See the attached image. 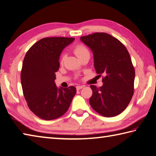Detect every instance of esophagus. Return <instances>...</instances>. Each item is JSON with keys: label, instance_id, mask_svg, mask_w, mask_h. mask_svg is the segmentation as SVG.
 <instances>
[{"label": "esophagus", "instance_id": "obj_1", "mask_svg": "<svg viewBox=\"0 0 156 156\" xmlns=\"http://www.w3.org/2000/svg\"><path fill=\"white\" fill-rule=\"evenodd\" d=\"M85 86L84 85H77V86H76V89H77V90H81V89H82L83 87H84Z\"/></svg>", "mask_w": 156, "mask_h": 156}]
</instances>
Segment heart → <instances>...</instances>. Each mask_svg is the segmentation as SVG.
<instances>
[{
    "label": "heart",
    "instance_id": "obj_1",
    "mask_svg": "<svg viewBox=\"0 0 156 156\" xmlns=\"http://www.w3.org/2000/svg\"><path fill=\"white\" fill-rule=\"evenodd\" d=\"M73 52L75 54V55L77 56L79 58L80 57L84 56L85 55H90V51L87 49L86 46H85L83 44H79L77 45L73 49ZM65 60V55H62L61 56V58H60V62L63 63Z\"/></svg>",
    "mask_w": 156,
    "mask_h": 156
}]
</instances>
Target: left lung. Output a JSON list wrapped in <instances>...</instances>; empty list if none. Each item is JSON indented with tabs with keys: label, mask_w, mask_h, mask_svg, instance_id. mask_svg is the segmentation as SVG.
I'll list each match as a JSON object with an SVG mask.
<instances>
[{
	"label": "left lung",
	"mask_w": 156,
	"mask_h": 156,
	"mask_svg": "<svg viewBox=\"0 0 156 156\" xmlns=\"http://www.w3.org/2000/svg\"><path fill=\"white\" fill-rule=\"evenodd\" d=\"M91 50L94 67L102 78L103 85H91L92 108L101 116L119 115L128 106L134 93L135 72L128 50L116 37L106 33H95L80 37Z\"/></svg>",
	"instance_id": "8db88e82"
}]
</instances>
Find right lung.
<instances>
[{"label": "right lung", "instance_id": "1", "mask_svg": "<svg viewBox=\"0 0 156 156\" xmlns=\"http://www.w3.org/2000/svg\"><path fill=\"white\" fill-rule=\"evenodd\" d=\"M74 40L44 37L35 43L25 56L21 72L23 96L31 112L43 120L62 116L76 94L74 86L58 88L55 83L60 54Z\"/></svg>", "mask_w": 156, "mask_h": 156}]
</instances>
